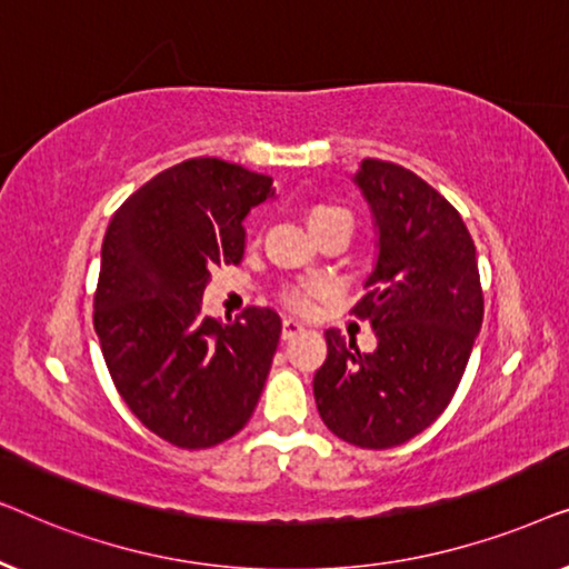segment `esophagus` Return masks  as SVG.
<instances>
[{"instance_id": "esophagus-1", "label": "esophagus", "mask_w": 569, "mask_h": 569, "mask_svg": "<svg viewBox=\"0 0 569 569\" xmlns=\"http://www.w3.org/2000/svg\"><path fill=\"white\" fill-rule=\"evenodd\" d=\"M302 331H306V326H302L298 318H284L282 321V339H295Z\"/></svg>"}]
</instances>
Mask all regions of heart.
<instances>
[{"label":"heart","mask_w":569,"mask_h":569,"mask_svg":"<svg viewBox=\"0 0 569 569\" xmlns=\"http://www.w3.org/2000/svg\"><path fill=\"white\" fill-rule=\"evenodd\" d=\"M333 220H352V217H349L345 207L329 204V201H313V204L306 207V222H308V228H310V232H313V236L318 230H323L326 224H331ZM313 292H316V287H310V284L308 287H292V290L284 292V302L290 308L302 310V308L310 306V298H313Z\"/></svg>","instance_id":"1"}]
</instances>
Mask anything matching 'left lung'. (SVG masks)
I'll list each match as a JSON object with an SVG mask.
<instances>
[{
    "label": "left lung",
    "instance_id": "left-lung-1",
    "mask_svg": "<svg viewBox=\"0 0 569 569\" xmlns=\"http://www.w3.org/2000/svg\"><path fill=\"white\" fill-rule=\"evenodd\" d=\"M355 183L378 228V261L355 316L378 347L326 331L316 407L337 438L386 450L427 430L453 399L485 318L477 248L461 214L411 170L362 160Z\"/></svg>",
    "mask_w": 569,
    "mask_h": 569
}]
</instances>
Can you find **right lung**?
<instances>
[{
    "label": "right lung",
    "mask_w": 569,
    "mask_h": 569,
    "mask_svg": "<svg viewBox=\"0 0 569 569\" xmlns=\"http://www.w3.org/2000/svg\"><path fill=\"white\" fill-rule=\"evenodd\" d=\"M271 197L269 176L193 158L131 193L106 230L92 313L100 349L134 417L178 448L243 430L267 383L279 316L253 306L222 323L201 295L217 267L243 259L246 214Z\"/></svg>",
    "instance_id": "right-lung-1"
}]
</instances>
